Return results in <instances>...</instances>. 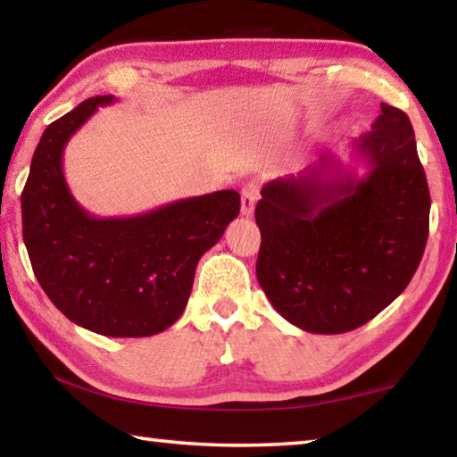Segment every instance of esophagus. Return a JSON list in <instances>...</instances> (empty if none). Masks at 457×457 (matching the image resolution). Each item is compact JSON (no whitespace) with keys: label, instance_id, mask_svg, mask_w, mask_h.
<instances>
[{"label":"esophagus","instance_id":"esophagus-1","mask_svg":"<svg viewBox=\"0 0 457 457\" xmlns=\"http://www.w3.org/2000/svg\"><path fill=\"white\" fill-rule=\"evenodd\" d=\"M258 201V185L247 183L242 189V215H252Z\"/></svg>","mask_w":457,"mask_h":457}]
</instances>
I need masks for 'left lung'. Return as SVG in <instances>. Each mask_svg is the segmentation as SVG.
<instances>
[{
    "mask_svg": "<svg viewBox=\"0 0 457 457\" xmlns=\"http://www.w3.org/2000/svg\"><path fill=\"white\" fill-rule=\"evenodd\" d=\"M359 175L324 149L296 175L264 183L256 276L294 327L340 335L362 327L411 282L429 234V189L407 114L381 104L353 141Z\"/></svg>",
    "mask_w": 457,
    "mask_h": 457,
    "instance_id": "left-lung-1",
    "label": "left lung"
}]
</instances>
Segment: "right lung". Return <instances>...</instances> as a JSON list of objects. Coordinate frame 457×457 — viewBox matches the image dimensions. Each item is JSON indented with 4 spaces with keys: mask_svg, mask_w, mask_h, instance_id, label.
<instances>
[{
    "mask_svg": "<svg viewBox=\"0 0 457 457\" xmlns=\"http://www.w3.org/2000/svg\"><path fill=\"white\" fill-rule=\"evenodd\" d=\"M112 95L92 96L54 120L21 191V231L42 290L68 320L114 338L151 337L187 306L199 258L239 213L221 189L130 218H96L68 189L64 146Z\"/></svg>",
    "mask_w": 457,
    "mask_h": 457,
    "instance_id": "obj_1",
    "label": "right lung"
}]
</instances>
